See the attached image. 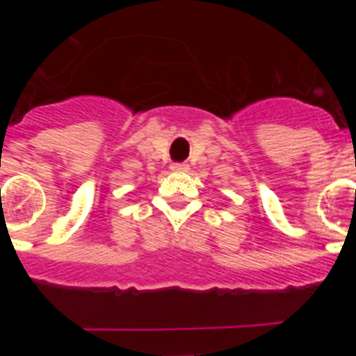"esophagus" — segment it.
I'll use <instances>...</instances> for the list:
<instances>
[{
  "label": "esophagus",
  "instance_id": "34e87169",
  "mask_svg": "<svg viewBox=\"0 0 356 356\" xmlns=\"http://www.w3.org/2000/svg\"><path fill=\"white\" fill-rule=\"evenodd\" d=\"M171 171L172 172H187L188 165L187 163H171Z\"/></svg>",
  "mask_w": 356,
  "mask_h": 356
}]
</instances>
